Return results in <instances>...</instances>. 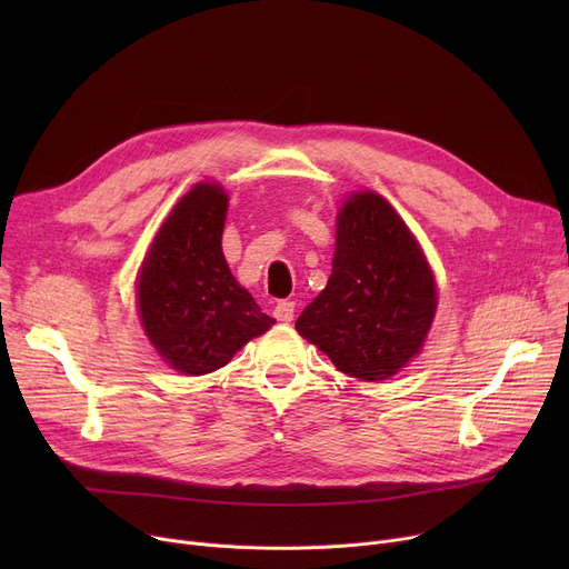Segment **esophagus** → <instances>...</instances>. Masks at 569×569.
Instances as JSON below:
<instances>
[{
	"label": "esophagus",
	"instance_id": "1",
	"mask_svg": "<svg viewBox=\"0 0 569 569\" xmlns=\"http://www.w3.org/2000/svg\"><path fill=\"white\" fill-rule=\"evenodd\" d=\"M292 316H295V305H292V302H286V300L277 302V307H274V318H277V320L290 322Z\"/></svg>",
	"mask_w": 569,
	"mask_h": 569
}]
</instances>
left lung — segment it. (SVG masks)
Here are the masks:
<instances>
[{
  "instance_id": "1",
  "label": "left lung",
  "mask_w": 569,
  "mask_h": 569,
  "mask_svg": "<svg viewBox=\"0 0 569 569\" xmlns=\"http://www.w3.org/2000/svg\"><path fill=\"white\" fill-rule=\"evenodd\" d=\"M431 267L395 207L352 193L337 217L332 277L295 330L360 380H385L422 350L436 316Z\"/></svg>"
}]
</instances>
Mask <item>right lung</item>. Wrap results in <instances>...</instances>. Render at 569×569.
Masks as SVG:
<instances>
[{
	"instance_id": "obj_1",
	"label": "right lung",
	"mask_w": 569,
	"mask_h": 569,
	"mask_svg": "<svg viewBox=\"0 0 569 569\" xmlns=\"http://www.w3.org/2000/svg\"><path fill=\"white\" fill-rule=\"evenodd\" d=\"M228 193L200 182L172 207L138 274L144 335L184 376L212 373L277 320L260 311L223 258Z\"/></svg>"
}]
</instances>
